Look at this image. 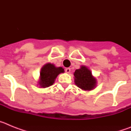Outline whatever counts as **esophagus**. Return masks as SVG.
<instances>
[{
    "mask_svg": "<svg viewBox=\"0 0 131 131\" xmlns=\"http://www.w3.org/2000/svg\"><path fill=\"white\" fill-rule=\"evenodd\" d=\"M65 71H66V73H69L71 71V69H70L69 68H66V70H65Z\"/></svg>",
    "mask_w": 131,
    "mask_h": 131,
    "instance_id": "1",
    "label": "esophagus"
}]
</instances>
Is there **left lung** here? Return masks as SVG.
I'll return each mask as SVG.
<instances>
[{"mask_svg":"<svg viewBox=\"0 0 131 131\" xmlns=\"http://www.w3.org/2000/svg\"><path fill=\"white\" fill-rule=\"evenodd\" d=\"M75 83L80 89L84 91H91L96 86V80L92 75V72L86 67L82 66L74 73Z\"/></svg>","mask_w":131,"mask_h":131,"instance_id":"1","label":"left lung"}]
</instances>
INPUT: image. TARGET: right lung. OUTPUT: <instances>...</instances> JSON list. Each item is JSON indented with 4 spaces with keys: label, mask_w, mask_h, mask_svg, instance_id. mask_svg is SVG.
Listing matches in <instances>:
<instances>
[{
    "label": "right lung",
    "mask_w": 131,
    "mask_h": 131,
    "mask_svg": "<svg viewBox=\"0 0 131 131\" xmlns=\"http://www.w3.org/2000/svg\"><path fill=\"white\" fill-rule=\"evenodd\" d=\"M64 72V69L61 67L56 68L52 63L45 64L40 70V78L39 84L41 87H48L52 85L55 79L59 74Z\"/></svg>",
    "instance_id": "add662e5"
}]
</instances>
